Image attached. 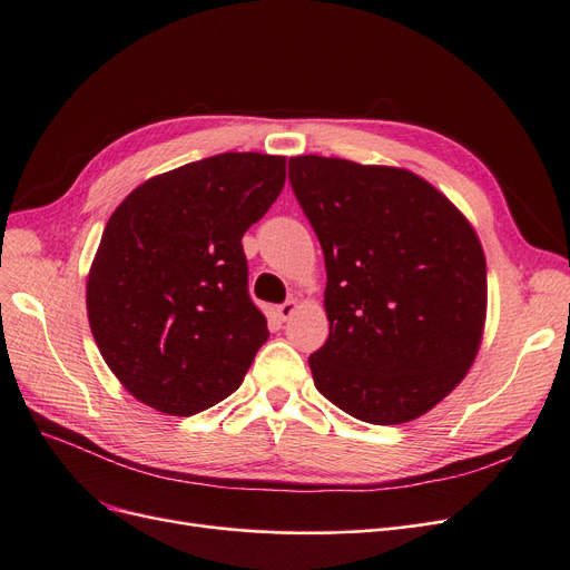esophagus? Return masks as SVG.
I'll list each match as a JSON object with an SVG mask.
<instances>
[{"label": "esophagus", "instance_id": "esophagus-1", "mask_svg": "<svg viewBox=\"0 0 570 570\" xmlns=\"http://www.w3.org/2000/svg\"><path fill=\"white\" fill-rule=\"evenodd\" d=\"M297 302L295 299H287V302H283V304H278V306H275V314H278V318L281 321H287L292 314H295L297 312Z\"/></svg>", "mask_w": 570, "mask_h": 570}]
</instances>
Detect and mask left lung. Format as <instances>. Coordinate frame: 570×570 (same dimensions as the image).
I'll use <instances>...</instances> for the list:
<instances>
[{
    "instance_id": "1",
    "label": "left lung",
    "mask_w": 570,
    "mask_h": 570,
    "mask_svg": "<svg viewBox=\"0 0 570 570\" xmlns=\"http://www.w3.org/2000/svg\"><path fill=\"white\" fill-rule=\"evenodd\" d=\"M289 183L325 256L331 335L308 356L316 390L350 416H423L471 368L488 268L471 223L406 168L289 159Z\"/></svg>"
}]
</instances>
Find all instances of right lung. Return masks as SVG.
<instances>
[{
	"mask_svg": "<svg viewBox=\"0 0 570 570\" xmlns=\"http://www.w3.org/2000/svg\"><path fill=\"white\" fill-rule=\"evenodd\" d=\"M283 185L285 157L226 151L154 176L118 204L88 275V318L135 400L193 416L243 385L268 340L243 235Z\"/></svg>",
	"mask_w": 570,
	"mask_h": 570,
	"instance_id": "right-lung-1",
	"label": "right lung"
}]
</instances>
